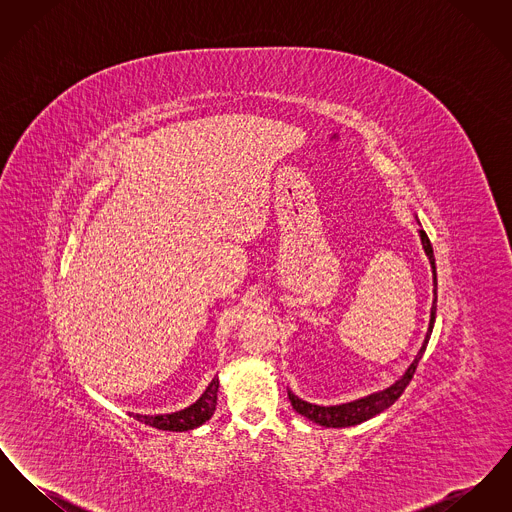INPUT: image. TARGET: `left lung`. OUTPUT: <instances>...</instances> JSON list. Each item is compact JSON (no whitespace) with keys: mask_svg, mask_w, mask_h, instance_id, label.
I'll use <instances>...</instances> for the list:
<instances>
[{"mask_svg":"<svg viewBox=\"0 0 512 512\" xmlns=\"http://www.w3.org/2000/svg\"><path fill=\"white\" fill-rule=\"evenodd\" d=\"M418 236H420V244L422 249L430 261V267H432V278H434V299H432V309H430V322H428V332L424 336V341L414 357L413 363L409 365V368L405 370V374L395 380L391 384L390 388L386 390L374 391L370 395H365L361 399H355V401H349V403H341V405H330V407H322V405H315V403H307L303 399H299L295 393L288 391V397L292 401V407L295 409V413L317 422L324 428H347V426H357L361 422H365L368 418L376 416V414L386 411L388 407H391L399 397L401 393L405 391V388L409 386L411 378H413L414 370L418 366V361L422 359L424 351H426V345L428 340L432 336V330H434V320H436V303H438V276H436V259H434V249L432 244L426 236V232L420 228L418 230Z\"/></svg>","mask_w":512,"mask_h":512,"instance_id":"8db88e82","label":"left lung"}]
</instances>
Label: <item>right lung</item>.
<instances>
[{
    "mask_svg": "<svg viewBox=\"0 0 512 512\" xmlns=\"http://www.w3.org/2000/svg\"><path fill=\"white\" fill-rule=\"evenodd\" d=\"M217 393H219V378L215 376L211 380V384L207 386V390L201 393V397L195 401L194 405H190L182 411L171 414H155V416L130 413V416H134L136 420L144 422L147 426H153L157 430L188 432V430L199 428L201 424H205L213 416L215 409H217Z\"/></svg>",
    "mask_w": 512,
    "mask_h": 512,
    "instance_id": "1",
    "label": "right lung"
}]
</instances>
